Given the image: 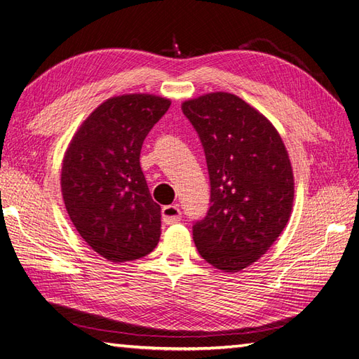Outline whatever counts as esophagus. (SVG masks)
<instances>
[{
    "mask_svg": "<svg viewBox=\"0 0 359 359\" xmlns=\"http://www.w3.org/2000/svg\"><path fill=\"white\" fill-rule=\"evenodd\" d=\"M182 218V210L177 205H168L162 208V222L165 224H174L179 223Z\"/></svg>",
    "mask_w": 359,
    "mask_h": 359,
    "instance_id": "1",
    "label": "esophagus"
}]
</instances>
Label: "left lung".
I'll return each instance as SVG.
<instances>
[{"label": "left lung", "mask_w": 359, "mask_h": 359, "mask_svg": "<svg viewBox=\"0 0 359 359\" xmlns=\"http://www.w3.org/2000/svg\"><path fill=\"white\" fill-rule=\"evenodd\" d=\"M203 145L210 208L192 226L198 253L215 269L240 271L258 261L287 226L292 168L274 126L244 100L210 92L182 104Z\"/></svg>", "instance_id": "1"}]
</instances>
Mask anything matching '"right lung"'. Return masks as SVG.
Wrapping results in <instances>:
<instances>
[{
	"mask_svg": "<svg viewBox=\"0 0 359 359\" xmlns=\"http://www.w3.org/2000/svg\"><path fill=\"white\" fill-rule=\"evenodd\" d=\"M170 104L150 94L109 98L80 126L63 158L60 185L71 222L110 262L140 259L159 243L161 206L147 187L140 154Z\"/></svg>",
	"mask_w": 359,
	"mask_h": 359,
	"instance_id": "right-lung-1",
	"label": "right lung"
}]
</instances>
